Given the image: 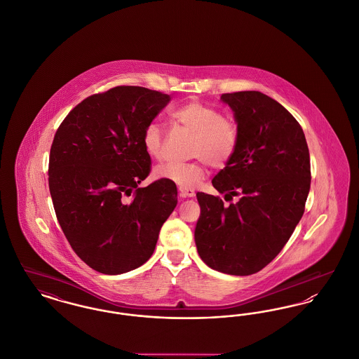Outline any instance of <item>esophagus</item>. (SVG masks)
I'll use <instances>...</instances> for the list:
<instances>
[{"mask_svg":"<svg viewBox=\"0 0 359 359\" xmlns=\"http://www.w3.org/2000/svg\"><path fill=\"white\" fill-rule=\"evenodd\" d=\"M179 192H180V196L182 198H192L195 196V191L191 189V188H179Z\"/></svg>","mask_w":359,"mask_h":359,"instance_id":"34e87169","label":"esophagus"}]
</instances>
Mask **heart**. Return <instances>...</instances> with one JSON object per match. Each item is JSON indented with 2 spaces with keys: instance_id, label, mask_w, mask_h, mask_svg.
Instances as JSON below:
<instances>
[{
  "instance_id": "1",
  "label": "heart",
  "mask_w": 359,
  "mask_h": 359,
  "mask_svg": "<svg viewBox=\"0 0 359 359\" xmlns=\"http://www.w3.org/2000/svg\"><path fill=\"white\" fill-rule=\"evenodd\" d=\"M171 117L194 133L191 163L170 161L156 167L154 177L173 183L179 187H198L207 175V161L212 167H222L236 152L238 145V128L236 122L222 117V113L205 102L189 101L173 109ZM142 147L156 160L164 157L161 128L149 122L142 133Z\"/></svg>"
}]
</instances>
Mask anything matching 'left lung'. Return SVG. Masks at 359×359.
<instances>
[{
  "label": "left lung",
  "mask_w": 359,
  "mask_h": 359,
  "mask_svg": "<svg viewBox=\"0 0 359 359\" xmlns=\"http://www.w3.org/2000/svg\"><path fill=\"white\" fill-rule=\"evenodd\" d=\"M234 111L238 145L212 186L219 196L198 192V253L222 273L249 276L265 268L290 238L306 208L311 164L300 123L259 91L223 94Z\"/></svg>",
  "instance_id": "1"
}]
</instances>
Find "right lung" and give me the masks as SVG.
Instances as JSON below:
<instances>
[{
	"instance_id": "obj_1",
	"label": "right lung",
	"mask_w": 359,
	"mask_h": 359,
	"mask_svg": "<svg viewBox=\"0 0 359 359\" xmlns=\"http://www.w3.org/2000/svg\"><path fill=\"white\" fill-rule=\"evenodd\" d=\"M170 101L156 90L117 86L76 104L53 137L48 184L56 218L72 250L100 273L145 264L177 205L173 183L138 187L151 172L144 129Z\"/></svg>"
}]
</instances>
